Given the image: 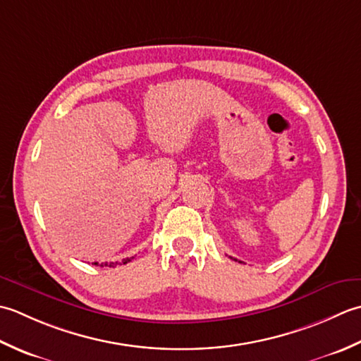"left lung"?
<instances>
[{"label": "left lung", "instance_id": "1", "mask_svg": "<svg viewBox=\"0 0 361 361\" xmlns=\"http://www.w3.org/2000/svg\"><path fill=\"white\" fill-rule=\"evenodd\" d=\"M233 260H235V259H233Z\"/></svg>", "mask_w": 361, "mask_h": 361}]
</instances>
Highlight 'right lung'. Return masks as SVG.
I'll list each match as a JSON object with an SVG mask.
<instances>
[{
	"label": "right lung",
	"instance_id": "right-lung-1",
	"mask_svg": "<svg viewBox=\"0 0 361 361\" xmlns=\"http://www.w3.org/2000/svg\"><path fill=\"white\" fill-rule=\"evenodd\" d=\"M132 259H134V257H130V259H124V260H123V264H126V263L130 262ZM94 264H98V263H94ZM115 264H118V262H115V263L112 262V263H109V264H107V263H102L101 267H115Z\"/></svg>",
	"mask_w": 361,
	"mask_h": 361
}]
</instances>
